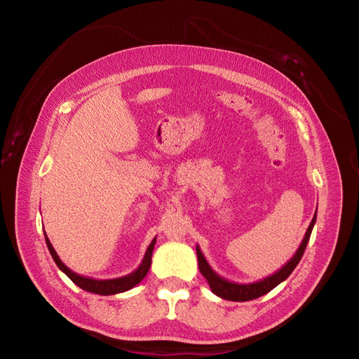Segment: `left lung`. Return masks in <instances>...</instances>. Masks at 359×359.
<instances>
[{"label":"left lung","instance_id":"left-lung-1","mask_svg":"<svg viewBox=\"0 0 359 359\" xmlns=\"http://www.w3.org/2000/svg\"><path fill=\"white\" fill-rule=\"evenodd\" d=\"M316 212H314V215H313V220L309 226L306 235H304V240L299 244L297 253L292 256L290 260H287V264H285L278 271H276L274 274H271L259 281H253V283H235V281H229V280L223 278L222 276L215 273L208 262H206L203 253L201 252V247L196 245L199 271L206 278V281H208V285H210L214 295L220 297L223 299H227V301H250V299H256L259 297L265 295V293H268L269 290H273L276 286H278L281 281H285L292 274V271L295 269L297 265L299 264V260L304 255V250H306V247L309 244L313 226H314V223H316Z\"/></svg>","mask_w":359,"mask_h":359}]
</instances>
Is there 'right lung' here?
Returning a JSON list of instances; mask_svg holds the SVG:
<instances>
[{
	"mask_svg": "<svg viewBox=\"0 0 359 359\" xmlns=\"http://www.w3.org/2000/svg\"><path fill=\"white\" fill-rule=\"evenodd\" d=\"M45 240H46V245L49 248V253H50L52 259L55 260L57 266L73 281L76 286H79L81 289H83L86 292H91V293H97V295L106 297V295H115V293H121V292L130 290L144 280V277L148 274L149 266H151V256H153V250H154V245H156V241H157V236L148 245L142 262H140V265L133 271V273H130L124 277L111 278V280H97V278L76 274L74 271H72L69 266L62 264V260L57 255L55 248L52 247L46 232H45Z\"/></svg>",
	"mask_w": 359,
	"mask_h": 359,
	"instance_id": "1",
	"label": "right lung"
}]
</instances>
